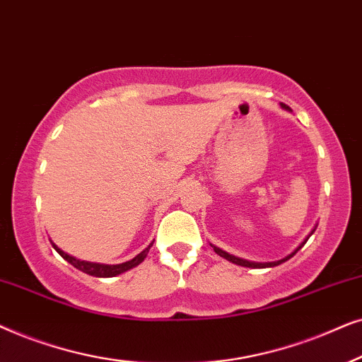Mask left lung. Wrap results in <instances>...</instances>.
<instances>
[{
    "label": "left lung",
    "mask_w": 362,
    "mask_h": 362,
    "mask_svg": "<svg viewBox=\"0 0 362 362\" xmlns=\"http://www.w3.org/2000/svg\"><path fill=\"white\" fill-rule=\"evenodd\" d=\"M281 107H283V109H285V110H290V112H291V109H290V107H288V105H286V104H281ZM316 226H317V225H316ZM316 226H315V228H313V230H311V233H310V235H308V237H306L305 240H303V242H301V245H300V247H298V248L295 250V252H291V253H290V255H288V257H285V258L278 259V262H268V263L248 262V259L238 258V257H235V255H230V253H226V252H225V250H221V248H218V247H215V245H211V243H210V247H211V248H214V252H215L216 255H220V257H221V258L228 259V262H231V263H235V264H240V267H247V268H272V267H278V264H281L283 262H286V259H290V258L293 257V255H296V252H298V250H301V247H303V245H305V243L308 242V238H310V237H311V235H313V233H315Z\"/></svg>",
    "instance_id": "1"
}]
</instances>
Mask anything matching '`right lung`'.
Here are the masks:
<instances>
[{"instance_id":"1","label":"right lung","mask_w":362,"mask_h":362,"mask_svg":"<svg viewBox=\"0 0 362 362\" xmlns=\"http://www.w3.org/2000/svg\"><path fill=\"white\" fill-rule=\"evenodd\" d=\"M51 245H52V248H54L56 252L59 253L67 263H71L72 267L81 269L83 273H88V274H90V276H95V278H112V276H117V274H120V273H125V272H129V269L136 268L137 264H141L144 259H146L148 250H151L153 242L148 245V247L144 250V252L139 253L137 257H134L132 259H129V262L119 263V264H104V263L84 262V259H77L74 257H71V255H67L66 252H62V250L57 247V245L52 242V240H51Z\"/></svg>"}]
</instances>
